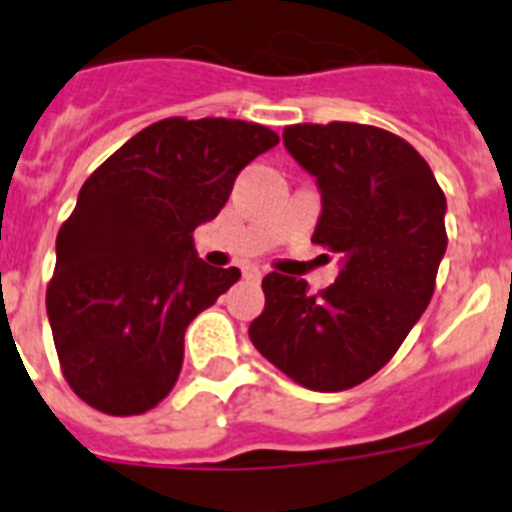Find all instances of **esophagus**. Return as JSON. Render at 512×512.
I'll return each instance as SVG.
<instances>
[{"label": "esophagus", "mask_w": 512, "mask_h": 512, "mask_svg": "<svg viewBox=\"0 0 512 512\" xmlns=\"http://www.w3.org/2000/svg\"><path fill=\"white\" fill-rule=\"evenodd\" d=\"M243 277H246L248 282H261V279H264V271H261L259 266L248 264V266H243Z\"/></svg>", "instance_id": "obj_1"}]
</instances>
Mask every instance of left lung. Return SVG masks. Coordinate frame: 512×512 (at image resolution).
<instances>
[{
  "label": "left lung",
  "mask_w": 512,
  "mask_h": 512,
  "mask_svg": "<svg viewBox=\"0 0 512 512\" xmlns=\"http://www.w3.org/2000/svg\"><path fill=\"white\" fill-rule=\"evenodd\" d=\"M282 138L318 184L312 243L338 253L341 269L323 292L271 271L248 336L297 384L341 392L377 374L431 302L446 197L425 158L387 130L328 122L289 125Z\"/></svg>",
  "instance_id": "left-lung-1"
}]
</instances>
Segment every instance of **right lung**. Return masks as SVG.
<instances>
[{"label": "right lung", "instance_id": "right-lung-1", "mask_svg": "<svg viewBox=\"0 0 512 512\" xmlns=\"http://www.w3.org/2000/svg\"><path fill=\"white\" fill-rule=\"evenodd\" d=\"M277 143L256 122L169 117L84 182L58 230L45 307L63 377L87 405L140 415L169 395L189 323L241 279L235 266L205 264L192 233Z\"/></svg>", "mask_w": 512, "mask_h": 512}]
</instances>
